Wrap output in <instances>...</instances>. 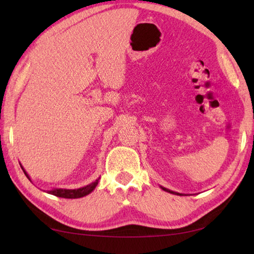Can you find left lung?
Returning a JSON list of instances; mask_svg holds the SVG:
<instances>
[{"label": "left lung", "mask_w": 254, "mask_h": 254, "mask_svg": "<svg viewBox=\"0 0 254 254\" xmlns=\"http://www.w3.org/2000/svg\"><path fill=\"white\" fill-rule=\"evenodd\" d=\"M163 190H166V191H168V192H173V194H176V192H174V191H171V190H169V189H167V188H163V187H161ZM177 195H179V194H177Z\"/></svg>", "instance_id": "8db88e82"}]
</instances>
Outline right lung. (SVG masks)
I'll use <instances>...</instances> for the list:
<instances>
[{"label": "right lung", "instance_id": "obj_1", "mask_svg": "<svg viewBox=\"0 0 254 254\" xmlns=\"http://www.w3.org/2000/svg\"><path fill=\"white\" fill-rule=\"evenodd\" d=\"M23 173L29 178V176H28L27 173H25V170H23ZM98 180H100V178L96 179L94 183L87 185V186L81 187V188H78V189H62V188H60V189H53V190H48V192L51 195H55L57 197H62V198H80V197H84L86 195H88L89 192H92L94 189H95V187L97 186V184H98Z\"/></svg>", "mask_w": 254, "mask_h": 254}]
</instances>
